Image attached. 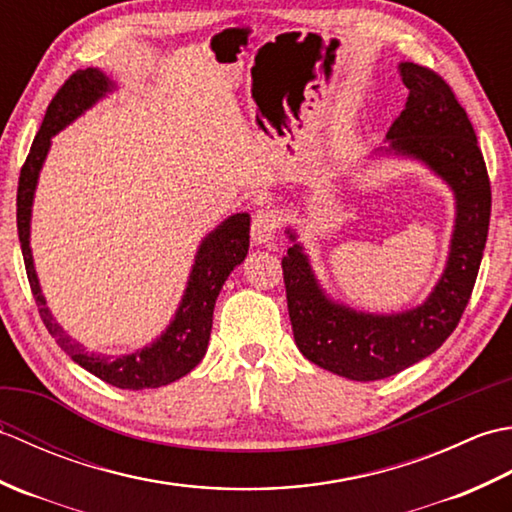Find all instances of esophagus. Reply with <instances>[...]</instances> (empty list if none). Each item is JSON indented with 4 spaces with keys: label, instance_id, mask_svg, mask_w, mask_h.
I'll use <instances>...</instances> for the list:
<instances>
[{
    "label": "esophagus",
    "instance_id": "obj_1",
    "mask_svg": "<svg viewBox=\"0 0 512 512\" xmlns=\"http://www.w3.org/2000/svg\"><path fill=\"white\" fill-rule=\"evenodd\" d=\"M277 215L273 209H259L253 215V222H250V237H253L255 244H264L268 239H273L277 233Z\"/></svg>",
    "mask_w": 512,
    "mask_h": 512
}]
</instances>
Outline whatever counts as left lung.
<instances>
[{"mask_svg":"<svg viewBox=\"0 0 512 512\" xmlns=\"http://www.w3.org/2000/svg\"><path fill=\"white\" fill-rule=\"evenodd\" d=\"M400 74L409 96L387 132L391 149L427 162L458 198L451 255L440 284L420 308L374 317L325 299L299 244L281 259L297 347L314 365L350 380L394 376L449 339L471 299L491 222V180L458 96L424 65L400 63Z\"/></svg>","mask_w":512,"mask_h":512,"instance_id":"8db88e82","label":"left lung"}]
</instances>
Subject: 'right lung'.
<instances>
[{"mask_svg":"<svg viewBox=\"0 0 512 512\" xmlns=\"http://www.w3.org/2000/svg\"><path fill=\"white\" fill-rule=\"evenodd\" d=\"M107 90H110V81H107L99 70L88 68L72 72L57 90V94L52 96L39 132L35 140H32L26 162L21 165L17 187V233L21 255H24L26 264L28 284L32 290V297H35L39 306V317L61 350L72 356L74 363L88 369L90 374L105 380L107 385H114L118 389H156L173 383V380L182 378L184 374H189L191 369L202 361L213 328L215 299L220 295V290L226 277L231 275V270L237 264H242L248 253L250 217L248 213H237L233 217H228L220 228H215V231L204 239L198 250V259H195L189 286L182 297L176 319H173L167 332L162 334L154 345L145 347V350H140L136 354L112 358L85 352L79 343L72 341L70 336L54 323L52 314L46 308V299H43L39 290V281L35 275V266H32V255L28 246L30 206L39 169L43 165V158L48 154L50 138L57 134L61 127L74 121L83 110H88V107L96 99H101Z\"/></svg>","mask_w":512,"mask_h":512,"instance_id":"obj_1","label":"right lung"}]
</instances>
